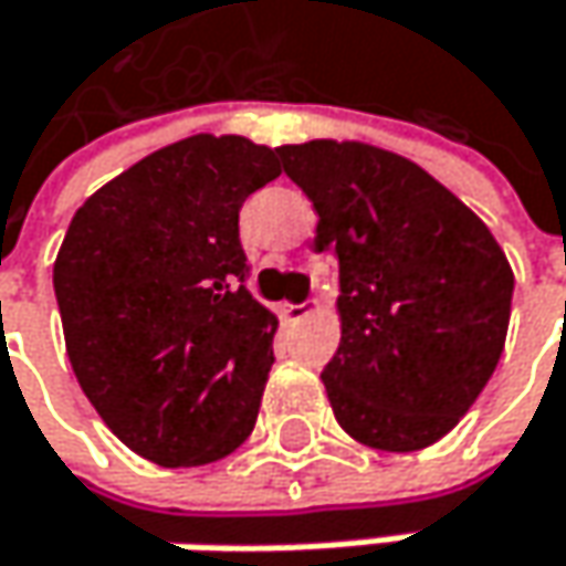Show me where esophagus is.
I'll use <instances>...</instances> for the list:
<instances>
[{"instance_id": "1", "label": "esophagus", "mask_w": 566, "mask_h": 566, "mask_svg": "<svg viewBox=\"0 0 566 566\" xmlns=\"http://www.w3.org/2000/svg\"><path fill=\"white\" fill-rule=\"evenodd\" d=\"M283 318L286 322H303L306 316H313L316 313V303H283Z\"/></svg>"}]
</instances>
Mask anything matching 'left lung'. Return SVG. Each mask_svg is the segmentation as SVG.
I'll use <instances>...</instances> for the list:
<instances>
[{
    "label": "left lung",
    "mask_w": 566,
    "mask_h": 566,
    "mask_svg": "<svg viewBox=\"0 0 566 566\" xmlns=\"http://www.w3.org/2000/svg\"><path fill=\"white\" fill-rule=\"evenodd\" d=\"M283 172L338 253L342 342L322 371L335 420L365 447L447 437L489 385L515 276L492 231L417 163L365 143L280 146Z\"/></svg>",
    "instance_id": "left-lung-1"
}]
</instances>
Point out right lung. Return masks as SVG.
Masks as SVG:
<instances>
[{
  "mask_svg": "<svg viewBox=\"0 0 566 566\" xmlns=\"http://www.w3.org/2000/svg\"><path fill=\"white\" fill-rule=\"evenodd\" d=\"M280 176L244 136H188L94 191L54 260L77 385L143 460L205 465L250 437L276 316L248 290L238 214Z\"/></svg>",
  "mask_w": 566,
  "mask_h": 566,
  "instance_id": "obj_1",
  "label": "right lung"
}]
</instances>
